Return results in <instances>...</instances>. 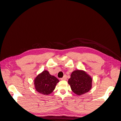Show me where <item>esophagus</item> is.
<instances>
[{"label": "esophagus", "mask_w": 121, "mask_h": 121, "mask_svg": "<svg viewBox=\"0 0 121 121\" xmlns=\"http://www.w3.org/2000/svg\"><path fill=\"white\" fill-rule=\"evenodd\" d=\"M66 79H67V76L66 75H65L64 76H63V78H61V80H66Z\"/></svg>", "instance_id": "obj_1"}]
</instances>
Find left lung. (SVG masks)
Masks as SVG:
<instances>
[{
	"label": "left lung",
	"mask_w": 121,
	"mask_h": 121,
	"mask_svg": "<svg viewBox=\"0 0 121 121\" xmlns=\"http://www.w3.org/2000/svg\"><path fill=\"white\" fill-rule=\"evenodd\" d=\"M68 84L75 94L80 96L90 91L92 87V78L83 70H75L72 73Z\"/></svg>",
	"instance_id": "1"
}]
</instances>
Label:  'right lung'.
<instances>
[{
	"label": "right lung",
	"mask_w": 121,
	"mask_h": 121,
	"mask_svg": "<svg viewBox=\"0 0 121 121\" xmlns=\"http://www.w3.org/2000/svg\"><path fill=\"white\" fill-rule=\"evenodd\" d=\"M60 81L48 71L45 70L38 74L34 79L35 90L40 94L49 95L53 92Z\"/></svg>",
	"instance_id": "add662e5"
}]
</instances>
